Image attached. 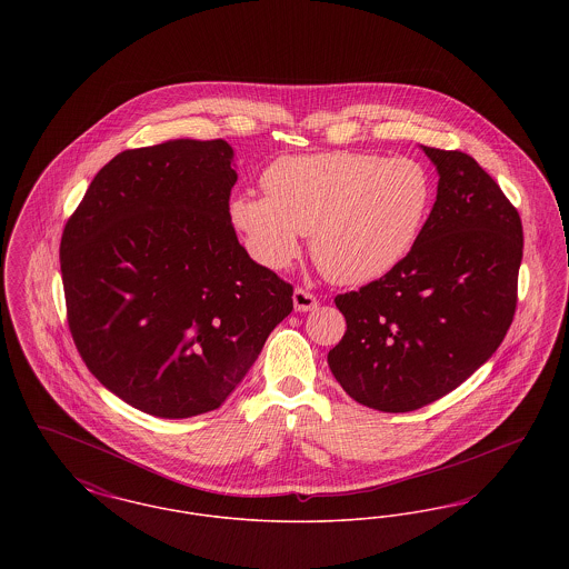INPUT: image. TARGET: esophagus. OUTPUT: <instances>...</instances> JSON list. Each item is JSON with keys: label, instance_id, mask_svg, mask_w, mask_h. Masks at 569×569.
Returning <instances> with one entry per match:
<instances>
[{"label": "esophagus", "instance_id": "1", "mask_svg": "<svg viewBox=\"0 0 569 569\" xmlns=\"http://www.w3.org/2000/svg\"><path fill=\"white\" fill-rule=\"evenodd\" d=\"M292 298H295V309L297 311H313L320 305V300H318L316 295H311V292H307L302 288H297Z\"/></svg>", "mask_w": 569, "mask_h": 569}]
</instances>
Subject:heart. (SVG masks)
Segmentation results:
<instances>
[{
	"label": "heart",
	"instance_id": "1",
	"mask_svg": "<svg viewBox=\"0 0 569 569\" xmlns=\"http://www.w3.org/2000/svg\"><path fill=\"white\" fill-rule=\"evenodd\" d=\"M267 196L239 193L228 219L264 269L290 267L302 234L335 283L360 286L392 271L418 241L433 204L431 170L365 151L286 156L262 174Z\"/></svg>",
	"mask_w": 569,
	"mask_h": 569
}]
</instances>
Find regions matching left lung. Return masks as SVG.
<instances>
[{
	"label": "left lung",
	"mask_w": 569,
	"mask_h": 569,
	"mask_svg": "<svg viewBox=\"0 0 569 569\" xmlns=\"http://www.w3.org/2000/svg\"><path fill=\"white\" fill-rule=\"evenodd\" d=\"M437 200L406 258L358 292L335 298L348 330L328 367L360 406L401 413L459 388L515 320L520 216L462 151L422 147Z\"/></svg>",
	"instance_id": "obj_1"
}]
</instances>
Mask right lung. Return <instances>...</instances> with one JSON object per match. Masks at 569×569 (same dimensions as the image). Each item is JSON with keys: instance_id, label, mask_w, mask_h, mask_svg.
Masks as SVG:
<instances>
[{"instance_id": "1", "label": "right lung", "mask_w": 569, "mask_h": 569, "mask_svg": "<svg viewBox=\"0 0 569 569\" xmlns=\"http://www.w3.org/2000/svg\"><path fill=\"white\" fill-rule=\"evenodd\" d=\"M232 158L221 138L128 149L61 234L77 350L112 395L158 418L221 406L295 309L292 286L249 258L228 219Z\"/></svg>"}]
</instances>
